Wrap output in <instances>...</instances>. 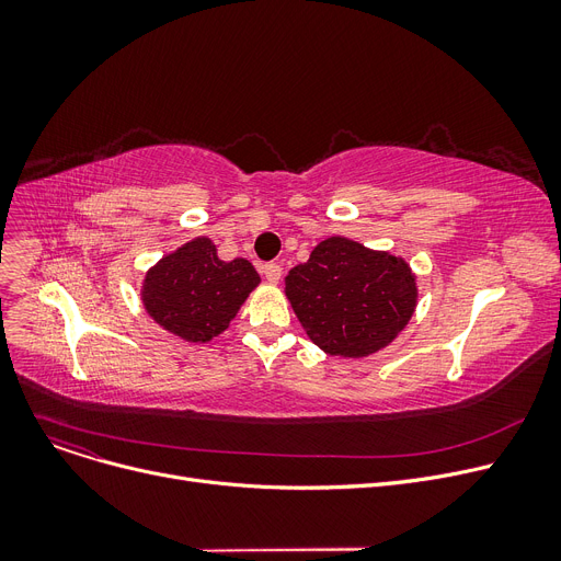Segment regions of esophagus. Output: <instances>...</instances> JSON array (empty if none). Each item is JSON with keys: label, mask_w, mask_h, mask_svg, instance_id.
<instances>
[{"label": "esophagus", "mask_w": 561, "mask_h": 561, "mask_svg": "<svg viewBox=\"0 0 561 561\" xmlns=\"http://www.w3.org/2000/svg\"><path fill=\"white\" fill-rule=\"evenodd\" d=\"M261 273H263V277L268 279L271 284H277V282H279V277H282V265H279V263H275V261H271V263H263Z\"/></svg>", "instance_id": "34e87169"}]
</instances>
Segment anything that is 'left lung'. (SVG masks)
Masks as SVG:
<instances>
[{
  "instance_id": "left-lung-1",
  "label": "left lung",
  "mask_w": 561,
  "mask_h": 561,
  "mask_svg": "<svg viewBox=\"0 0 561 561\" xmlns=\"http://www.w3.org/2000/svg\"><path fill=\"white\" fill-rule=\"evenodd\" d=\"M286 296L320 350L366 357L407 325L416 282L402 259L332 236L286 275Z\"/></svg>"
}]
</instances>
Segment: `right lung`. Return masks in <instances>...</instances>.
Returning a JSON list of instances; mask_svg holds the SVG:
<instances>
[{"label": "right lung", "mask_w": 561, "mask_h": 561, "mask_svg": "<svg viewBox=\"0 0 561 561\" xmlns=\"http://www.w3.org/2000/svg\"><path fill=\"white\" fill-rule=\"evenodd\" d=\"M256 284L250 261H220L209 239H195L147 273L142 302L168 332L204 343L227 330Z\"/></svg>", "instance_id": "obj_1"}]
</instances>
